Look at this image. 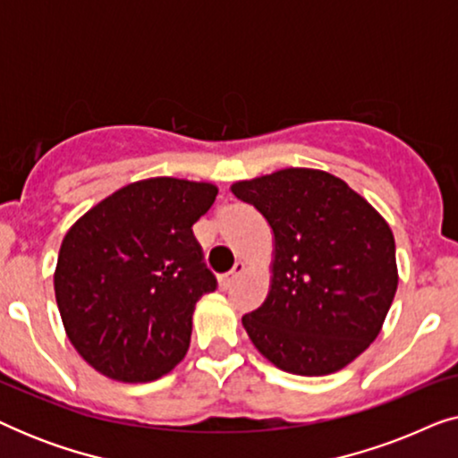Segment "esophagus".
<instances>
[{
	"instance_id": "34e87169",
	"label": "esophagus",
	"mask_w": 458,
	"mask_h": 458,
	"mask_svg": "<svg viewBox=\"0 0 458 458\" xmlns=\"http://www.w3.org/2000/svg\"><path fill=\"white\" fill-rule=\"evenodd\" d=\"M243 271H246V265H243L242 260H237L235 267L231 268L229 273H225L221 279H218V284H221L223 290H227V287H231V284H233V281H235L237 277H240V275H242Z\"/></svg>"
}]
</instances>
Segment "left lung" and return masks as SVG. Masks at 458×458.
<instances>
[{
  "label": "left lung",
  "instance_id": "left-lung-1",
  "mask_svg": "<svg viewBox=\"0 0 458 458\" xmlns=\"http://www.w3.org/2000/svg\"><path fill=\"white\" fill-rule=\"evenodd\" d=\"M275 237L271 290L242 317L250 340L275 367L318 377L365 352L398 287L396 246L384 216L342 179L284 168L237 181Z\"/></svg>",
  "mask_w": 458,
  "mask_h": 458
}]
</instances>
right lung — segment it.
Returning a JSON list of instances; mask_svg holds the SVG:
<instances>
[{
    "mask_svg": "<svg viewBox=\"0 0 458 458\" xmlns=\"http://www.w3.org/2000/svg\"><path fill=\"white\" fill-rule=\"evenodd\" d=\"M216 193L185 179L137 181L68 229L55 302L68 340L96 371L143 384L183 360L196 302L216 290L191 229Z\"/></svg>",
    "mask_w": 458,
    "mask_h": 458,
    "instance_id": "obj_1",
    "label": "right lung"
}]
</instances>
